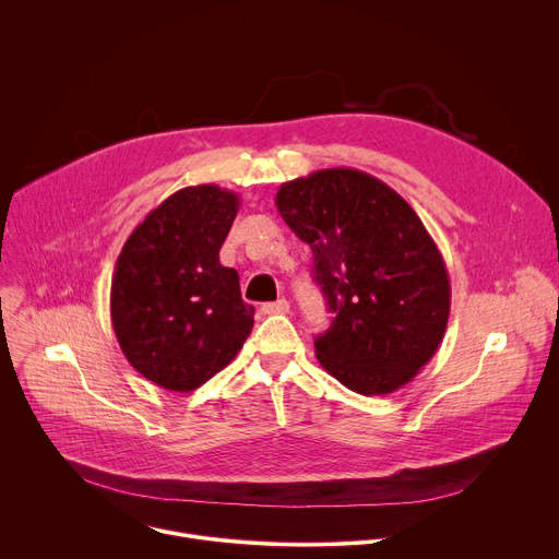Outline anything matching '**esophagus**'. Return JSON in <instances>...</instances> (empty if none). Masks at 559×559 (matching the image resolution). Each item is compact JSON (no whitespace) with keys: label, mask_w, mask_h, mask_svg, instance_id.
<instances>
[{"label":"esophagus","mask_w":559,"mask_h":559,"mask_svg":"<svg viewBox=\"0 0 559 559\" xmlns=\"http://www.w3.org/2000/svg\"><path fill=\"white\" fill-rule=\"evenodd\" d=\"M261 309H263V313H287L289 302L285 298H278L276 302H265Z\"/></svg>","instance_id":"34e87169"}]
</instances>
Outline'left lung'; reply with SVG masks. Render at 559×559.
<instances>
[{
	"label": "left lung",
	"instance_id": "obj_1",
	"mask_svg": "<svg viewBox=\"0 0 559 559\" xmlns=\"http://www.w3.org/2000/svg\"><path fill=\"white\" fill-rule=\"evenodd\" d=\"M276 207L313 252L330 311L323 369L360 395L412 382L438 352L451 309L444 259L414 207L380 179L328 168L287 181Z\"/></svg>",
	"mask_w": 559,
	"mask_h": 559
}]
</instances>
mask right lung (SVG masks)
<instances>
[{"instance_id": "add662e5", "label": "right lung", "mask_w": 559, "mask_h": 559, "mask_svg": "<svg viewBox=\"0 0 559 559\" xmlns=\"http://www.w3.org/2000/svg\"><path fill=\"white\" fill-rule=\"evenodd\" d=\"M241 199L190 186L128 236L110 287V318L128 362L156 386L192 391L227 367L254 325L238 272L218 261Z\"/></svg>"}]
</instances>
